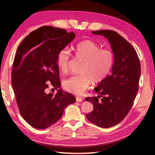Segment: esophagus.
I'll return each instance as SVG.
<instances>
[{"label":"esophagus","mask_w":155,"mask_h":155,"mask_svg":"<svg viewBox=\"0 0 155 155\" xmlns=\"http://www.w3.org/2000/svg\"><path fill=\"white\" fill-rule=\"evenodd\" d=\"M82 100H83V99H82L81 97H76V101L81 102V101H82Z\"/></svg>","instance_id":"esophagus-1"}]
</instances>
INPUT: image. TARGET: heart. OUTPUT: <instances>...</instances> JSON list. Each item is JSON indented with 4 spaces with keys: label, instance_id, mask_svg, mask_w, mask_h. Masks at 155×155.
<instances>
[{
    "label": "heart",
    "instance_id": "b5f03b06",
    "mask_svg": "<svg viewBox=\"0 0 155 155\" xmlns=\"http://www.w3.org/2000/svg\"><path fill=\"white\" fill-rule=\"evenodd\" d=\"M76 59L83 61L79 69L81 74L64 79L63 85L65 90L76 95H81L88 88L92 81L101 82L107 76L114 62V55L108 49L100 48L99 45L90 39L78 43L74 48ZM72 55L67 48L61 50L58 55L57 64L61 71L68 72Z\"/></svg>",
    "mask_w": 155,
    "mask_h": 155
}]
</instances>
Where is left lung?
Instances as JSON below:
<instances>
[{
    "label": "left lung",
    "mask_w": 155,
    "mask_h": 155,
    "mask_svg": "<svg viewBox=\"0 0 155 155\" xmlns=\"http://www.w3.org/2000/svg\"><path fill=\"white\" fill-rule=\"evenodd\" d=\"M92 33L108 39L114 63L112 73L94 88L100 96L86 97L94 105L87 118L96 125L109 128L122 121L132 107L138 91L141 67L133 46L118 33L113 30Z\"/></svg>",
    "instance_id": "obj_1"
}]
</instances>
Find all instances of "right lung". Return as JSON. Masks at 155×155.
Instances as JSON below:
<instances>
[{"mask_svg": "<svg viewBox=\"0 0 155 155\" xmlns=\"http://www.w3.org/2000/svg\"><path fill=\"white\" fill-rule=\"evenodd\" d=\"M65 29L44 26L30 33L18 46L14 58L12 83L21 116L30 125L46 129L61 118L64 108L76 101L61 89L46 94L48 83L61 86L57 58L74 39Z\"/></svg>", "mask_w": 155, "mask_h": 155, "instance_id": "obj_1", "label": "right lung"}]
</instances>
